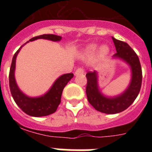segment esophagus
<instances>
[{
  "label": "esophagus",
  "mask_w": 152,
  "mask_h": 152,
  "mask_svg": "<svg viewBox=\"0 0 152 152\" xmlns=\"http://www.w3.org/2000/svg\"><path fill=\"white\" fill-rule=\"evenodd\" d=\"M84 72L83 71V69L82 68H78V69H76V72H75V74L76 75H81V74H83Z\"/></svg>",
  "instance_id": "obj_1"
}]
</instances>
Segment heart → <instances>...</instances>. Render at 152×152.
<instances>
[{
    "label": "heart",
    "instance_id": "b5f03b06",
    "mask_svg": "<svg viewBox=\"0 0 152 152\" xmlns=\"http://www.w3.org/2000/svg\"><path fill=\"white\" fill-rule=\"evenodd\" d=\"M96 50H97V46H96V45H94V44H93V45H90V46H88V47H87L86 54L88 55V56H91V55H93L95 53ZM108 47L106 46H102L101 49H100V53H101L102 55L106 54V53H108Z\"/></svg>",
    "mask_w": 152,
    "mask_h": 152
}]
</instances>
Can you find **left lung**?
I'll return each instance as SVG.
<instances>
[{"label":"left lung","instance_id":"1","mask_svg":"<svg viewBox=\"0 0 152 152\" xmlns=\"http://www.w3.org/2000/svg\"><path fill=\"white\" fill-rule=\"evenodd\" d=\"M117 53L114 57H119L127 62L132 70V80L127 90L119 96L105 97L100 93L97 83L96 71L88 72L86 74L87 86L86 94L88 102L96 110L108 114L120 113L132 104L139 95L142 83V69L139 57L126 42L112 37Z\"/></svg>","mask_w":152,"mask_h":152}]
</instances>
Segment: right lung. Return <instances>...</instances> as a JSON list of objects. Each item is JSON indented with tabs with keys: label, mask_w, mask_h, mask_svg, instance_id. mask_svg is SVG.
<instances>
[{
	"label": "right lung",
	"mask_w": 152,
	"mask_h": 152,
	"mask_svg": "<svg viewBox=\"0 0 152 152\" xmlns=\"http://www.w3.org/2000/svg\"><path fill=\"white\" fill-rule=\"evenodd\" d=\"M39 39H48L51 41L57 42L60 41L61 39V37L55 35V34H42L39 36L32 38L29 41L31 42ZM22 46L15 52L13 56L10 71H9V88H10V91L12 95L13 99L24 113L30 116L43 117V116L52 114L57 110V107L61 103V98L63 89L66 86L67 83H69V81L73 77V74L67 73L60 76L59 78L55 81L50 90L43 96L39 98L28 97L19 89L17 84L15 83V76H14L15 59H16L18 53L20 52Z\"/></svg>",
	"instance_id": "1"
}]
</instances>
